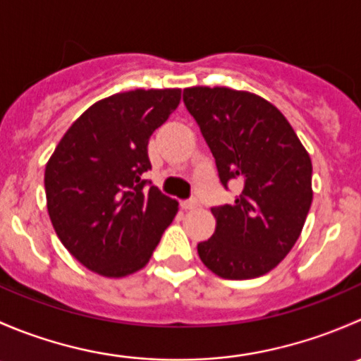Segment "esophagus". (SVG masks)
<instances>
[{"label": "esophagus", "instance_id": "1", "mask_svg": "<svg viewBox=\"0 0 361 361\" xmlns=\"http://www.w3.org/2000/svg\"><path fill=\"white\" fill-rule=\"evenodd\" d=\"M197 206H199V202H197V199H195V197L187 199V201H181V207H183L185 211L195 209V207H197Z\"/></svg>", "mask_w": 361, "mask_h": 361}]
</instances>
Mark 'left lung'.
<instances>
[{
  "instance_id": "obj_1",
  "label": "left lung",
  "mask_w": 361,
  "mask_h": 361,
  "mask_svg": "<svg viewBox=\"0 0 361 361\" xmlns=\"http://www.w3.org/2000/svg\"><path fill=\"white\" fill-rule=\"evenodd\" d=\"M183 103L235 201L211 209L216 228L197 245L202 264L225 279H251L276 267L300 235L312 202V164L281 111L228 87H188Z\"/></svg>"
}]
</instances>
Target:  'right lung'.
Here are the masks:
<instances>
[{
	"label": "right lung",
	"mask_w": 361,
	"mask_h": 361,
	"mask_svg": "<svg viewBox=\"0 0 361 361\" xmlns=\"http://www.w3.org/2000/svg\"><path fill=\"white\" fill-rule=\"evenodd\" d=\"M181 89H136L94 103L66 130L45 167L57 238L89 271L123 278L143 269L178 202L143 180L148 140L178 108Z\"/></svg>",
	"instance_id": "add662e5"
}]
</instances>
